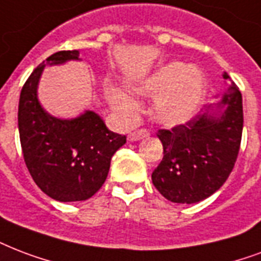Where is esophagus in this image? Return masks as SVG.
<instances>
[{
  "mask_svg": "<svg viewBox=\"0 0 261 261\" xmlns=\"http://www.w3.org/2000/svg\"><path fill=\"white\" fill-rule=\"evenodd\" d=\"M148 135L149 131L146 130V128H139V130L130 133L127 138H128V141H131V142H134V141H139V139L145 138V137H148Z\"/></svg>",
  "mask_w": 261,
  "mask_h": 261,
  "instance_id": "1",
  "label": "esophagus"
}]
</instances>
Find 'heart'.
Here are the masks:
<instances>
[{"instance_id": "b5f03b06", "label": "heart", "mask_w": 261, "mask_h": 261, "mask_svg": "<svg viewBox=\"0 0 261 261\" xmlns=\"http://www.w3.org/2000/svg\"><path fill=\"white\" fill-rule=\"evenodd\" d=\"M131 90L139 95L154 97V120L163 126L175 127L189 122L198 112L205 94V77L196 67L174 61L133 83ZM108 95L115 108L126 115H133L138 108L135 99L117 87L108 86Z\"/></svg>"}]
</instances>
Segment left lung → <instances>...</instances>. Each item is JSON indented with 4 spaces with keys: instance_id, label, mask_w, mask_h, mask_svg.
I'll return each mask as SVG.
<instances>
[{
    "instance_id": "1",
    "label": "left lung",
    "mask_w": 261,
    "mask_h": 261,
    "mask_svg": "<svg viewBox=\"0 0 261 261\" xmlns=\"http://www.w3.org/2000/svg\"><path fill=\"white\" fill-rule=\"evenodd\" d=\"M223 79L230 89L218 104L205 105L185 124L157 131L164 156L152 182L170 201L205 200L223 186L234 168L244 127L242 95L227 72Z\"/></svg>"
}]
</instances>
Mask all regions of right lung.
Masks as SVG:
<instances>
[{"instance_id":"1","label":"right lung","mask_w":261,"mask_h":261,"mask_svg":"<svg viewBox=\"0 0 261 261\" xmlns=\"http://www.w3.org/2000/svg\"><path fill=\"white\" fill-rule=\"evenodd\" d=\"M68 60H79V51H57L34 69L20 93L17 113L25 166L38 188L61 202L94 196L108 176L112 156L126 144V135L108 130L93 111L63 120L41 107L37 89L43 68Z\"/></svg>"}]
</instances>
